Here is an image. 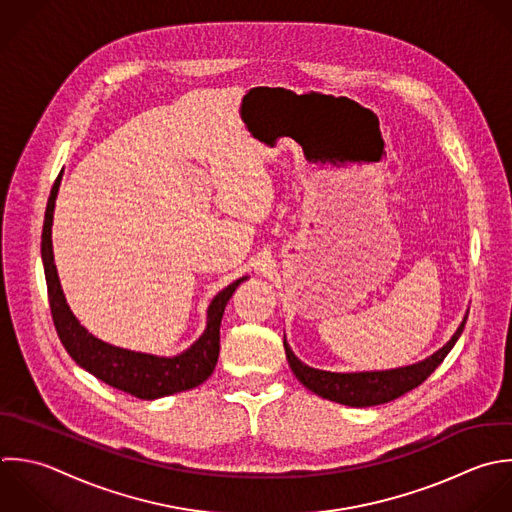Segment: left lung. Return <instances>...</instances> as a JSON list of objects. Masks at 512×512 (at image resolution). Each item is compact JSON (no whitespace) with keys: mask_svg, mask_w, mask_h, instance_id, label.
<instances>
[{"mask_svg":"<svg viewBox=\"0 0 512 512\" xmlns=\"http://www.w3.org/2000/svg\"><path fill=\"white\" fill-rule=\"evenodd\" d=\"M467 319L463 325L457 329L453 339L437 351L433 357L425 359L423 363L403 367V369H393V371H375V373H329V371H319L313 369L305 363H301L287 341L285 353L291 371L295 377L313 393H317L323 399L349 405V407H373V405H383L389 401H395L403 397L405 393L413 391L421 383H425L431 373L445 361L449 351L455 347L457 339L461 337L465 329Z\"/></svg>","mask_w":512,"mask_h":512,"instance_id":"left-lung-1","label":"left lung"}]
</instances>
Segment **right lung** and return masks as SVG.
<instances>
[{
  "label": "right lung",
  "instance_id": "1",
  "mask_svg": "<svg viewBox=\"0 0 512 512\" xmlns=\"http://www.w3.org/2000/svg\"><path fill=\"white\" fill-rule=\"evenodd\" d=\"M61 173L57 175L45 209V221H43V233H41V259L45 269V281H47V297H49V309L53 317L55 331L59 335V341L63 343L65 351L71 355V359L89 371L93 377L101 379L113 389H119L123 393H129L137 399L153 401L161 399L173 393L189 391L193 387H199L203 381H207L217 365L219 357V327L223 319V311L235 293V289L245 281L237 279L229 287H225L209 305L207 311V329L201 335V339L183 355L173 359L153 357L145 353H133L127 349H119L113 345H107L99 339H95L91 333H87L79 321L69 311L57 269L53 263V249H51V223H53V207L55 197L59 189Z\"/></svg>",
  "mask_w": 512,
  "mask_h": 512
}]
</instances>
